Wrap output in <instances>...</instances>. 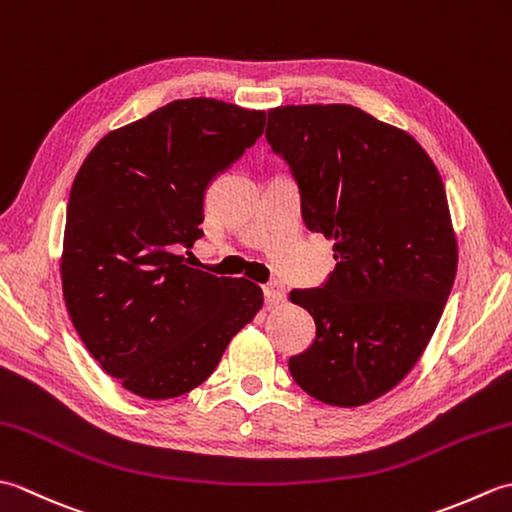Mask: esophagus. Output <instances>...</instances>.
Returning <instances> with one entry per match:
<instances>
[{
  "instance_id": "34e87169",
  "label": "esophagus",
  "mask_w": 512,
  "mask_h": 512,
  "mask_svg": "<svg viewBox=\"0 0 512 512\" xmlns=\"http://www.w3.org/2000/svg\"><path fill=\"white\" fill-rule=\"evenodd\" d=\"M264 299H266L268 303L284 301V299H286V288H284V284H281V281H270V284L264 286Z\"/></svg>"
}]
</instances>
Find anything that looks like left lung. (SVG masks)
I'll return each instance as SVG.
<instances>
[{
  "label": "left lung",
  "mask_w": 512,
  "mask_h": 512,
  "mask_svg": "<svg viewBox=\"0 0 512 512\" xmlns=\"http://www.w3.org/2000/svg\"><path fill=\"white\" fill-rule=\"evenodd\" d=\"M266 140L336 259L319 288L290 292L317 334L288 369L325 405H365L409 374L447 306L458 270L447 191L416 140L352 105L275 107Z\"/></svg>",
  "instance_id": "left-lung-1"
}]
</instances>
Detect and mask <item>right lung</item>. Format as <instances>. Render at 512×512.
<instances>
[{"label":"right lung","instance_id":"right-lung-1","mask_svg":"<svg viewBox=\"0 0 512 512\" xmlns=\"http://www.w3.org/2000/svg\"><path fill=\"white\" fill-rule=\"evenodd\" d=\"M264 125L266 112L173 101L107 134L76 173L63 299L90 354L136 396L167 400L202 385L262 308L259 286L191 268L178 253L204 235L209 184Z\"/></svg>","mask_w":512,"mask_h":512}]
</instances>
